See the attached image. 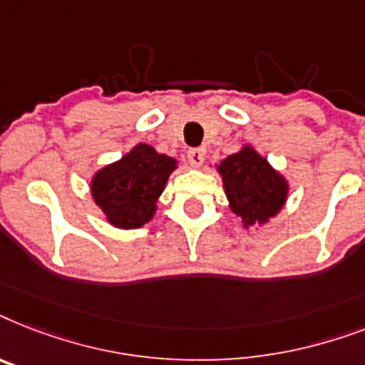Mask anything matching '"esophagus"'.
Returning a JSON list of instances; mask_svg holds the SVG:
<instances>
[{
  "label": "esophagus",
  "instance_id": "1",
  "mask_svg": "<svg viewBox=\"0 0 365 365\" xmlns=\"http://www.w3.org/2000/svg\"><path fill=\"white\" fill-rule=\"evenodd\" d=\"M205 160V150L203 148H190L188 150V162H190L192 168H200Z\"/></svg>",
  "mask_w": 365,
  "mask_h": 365
}]
</instances>
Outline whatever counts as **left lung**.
<instances>
[{"label": "left lung", "instance_id": "left-lung-1", "mask_svg": "<svg viewBox=\"0 0 365 365\" xmlns=\"http://www.w3.org/2000/svg\"><path fill=\"white\" fill-rule=\"evenodd\" d=\"M217 171L222 177L230 209L243 220V228L265 224L287 203V179L250 145L224 158Z\"/></svg>", "mask_w": 365, "mask_h": 365}]
</instances>
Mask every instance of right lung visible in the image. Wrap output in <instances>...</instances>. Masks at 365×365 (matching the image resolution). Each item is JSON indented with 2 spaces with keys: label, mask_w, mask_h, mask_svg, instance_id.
Returning a JSON list of instances; mask_svg holds the SVG:
<instances>
[{
  "label": "right lung",
  "mask_w": 365,
  "mask_h": 365,
  "mask_svg": "<svg viewBox=\"0 0 365 365\" xmlns=\"http://www.w3.org/2000/svg\"><path fill=\"white\" fill-rule=\"evenodd\" d=\"M177 160L139 143L118 162L92 177V197L115 228L135 230L150 222Z\"/></svg>",
  "instance_id": "right-lung-1"
}]
</instances>
